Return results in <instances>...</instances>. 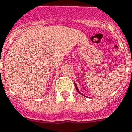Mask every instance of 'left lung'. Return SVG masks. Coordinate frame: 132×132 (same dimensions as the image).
<instances>
[{"mask_svg":"<svg viewBox=\"0 0 132 132\" xmlns=\"http://www.w3.org/2000/svg\"><path fill=\"white\" fill-rule=\"evenodd\" d=\"M75 88H76V90H77V92H79V94H81V92H79V89H78V87H77V85H76V84H75Z\"/></svg>","mask_w":132,"mask_h":132,"instance_id":"obj_1","label":"left lung"}]
</instances>
